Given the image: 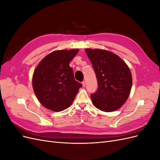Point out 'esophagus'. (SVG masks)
Returning a JSON list of instances; mask_svg holds the SVG:
<instances>
[{
  "mask_svg": "<svg viewBox=\"0 0 160 160\" xmlns=\"http://www.w3.org/2000/svg\"><path fill=\"white\" fill-rule=\"evenodd\" d=\"M82 85H83V87H85V81H83V82H82Z\"/></svg>",
  "mask_w": 160,
  "mask_h": 160,
  "instance_id": "obj_1",
  "label": "esophagus"
}]
</instances>
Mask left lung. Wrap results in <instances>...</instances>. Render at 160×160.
I'll return each instance as SVG.
<instances>
[{
	"instance_id": "obj_1",
	"label": "left lung",
	"mask_w": 160,
	"mask_h": 160,
	"mask_svg": "<svg viewBox=\"0 0 160 160\" xmlns=\"http://www.w3.org/2000/svg\"><path fill=\"white\" fill-rule=\"evenodd\" d=\"M98 80V89L91 95L96 108L105 112L118 109L125 103L132 85L126 63L115 53L101 49H85Z\"/></svg>"
}]
</instances>
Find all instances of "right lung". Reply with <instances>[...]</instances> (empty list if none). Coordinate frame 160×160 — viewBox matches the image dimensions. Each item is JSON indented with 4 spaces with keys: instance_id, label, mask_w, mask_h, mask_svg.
<instances>
[{
    "instance_id": "1",
    "label": "right lung",
    "mask_w": 160,
    "mask_h": 160,
    "mask_svg": "<svg viewBox=\"0 0 160 160\" xmlns=\"http://www.w3.org/2000/svg\"><path fill=\"white\" fill-rule=\"evenodd\" d=\"M79 49L55 51L47 55L34 71L32 88L47 109L61 111L72 104L82 84L75 80L70 61Z\"/></svg>"
}]
</instances>
